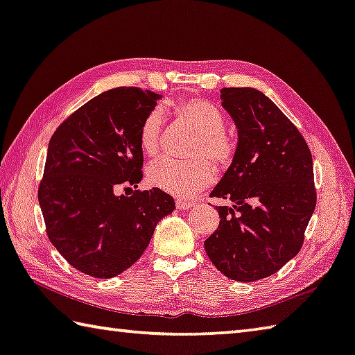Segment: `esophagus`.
Wrapping results in <instances>:
<instances>
[{
    "label": "esophagus",
    "instance_id": "obj_1",
    "mask_svg": "<svg viewBox=\"0 0 355 355\" xmlns=\"http://www.w3.org/2000/svg\"><path fill=\"white\" fill-rule=\"evenodd\" d=\"M177 209H189L194 206V203L192 202H188V200H177Z\"/></svg>",
    "mask_w": 355,
    "mask_h": 355
}]
</instances>
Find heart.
Here are the masks:
<instances>
[{"label": "heart", "instance_id": "1", "mask_svg": "<svg viewBox=\"0 0 355 355\" xmlns=\"http://www.w3.org/2000/svg\"><path fill=\"white\" fill-rule=\"evenodd\" d=\"M173 110L198 133L192 157L197 159L182 163L169 157L158 158L149 166L147 180L153 188L177 197H189L211 184L214 169H227L236 157L237 144L225 130V116L211 102L198 98L182 99L173 104ZM163 113L153 108L146 114L139 127V146L147 155H155L161 146ZM202 158L200 159L199 157ZM205 157H208L205 160Z\"/></svg>", "mask_w": 355, "mask_h": 355}]
</instances>
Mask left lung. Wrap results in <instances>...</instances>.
<instances>
[{
    "mask_svg": "<svg viewBox=\"0 0 355 355\" xmlns=\"http://www.w3.org/2000/svg\"><path fill=\"white\" fill-rule=\"evenodd\" d=\"M222 107L237 128L233 163L211 197L220 223L205 241L206 254L227 278L272 276L298 254L317 205L312 153L287 116L256 88H222Z\"/></svg>",
    "mask_w": 355,
    "mask_h": 355,
    "instance_id": "obj_1",
    "label": "left lung"
}]
</instances>
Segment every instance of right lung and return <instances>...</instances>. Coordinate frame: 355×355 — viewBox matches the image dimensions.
Masks as SVG:
<instances>
[{"instance_id": "right-lung-1", "label": "right lung", "mask_w": 355, "mask_h": 355, "mask_svg": "<svg viewBox=\"0 0 355 355\" xmlns=\"http://www.w3.org/2000/svg\"><path fill=\"white\" fill-rule=\"evenodd\" d=\"M161 94L137 87L101 93L51 137L38 203L49 241L79 272L108 279L125 272L175 209L164 191L138 188L144 163L139 127Z\"/></svg>"}]
</instances>
